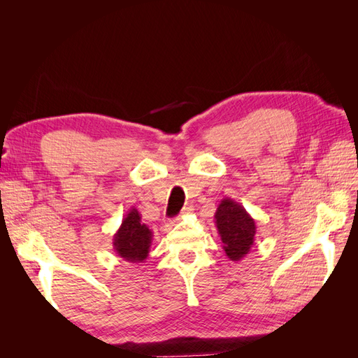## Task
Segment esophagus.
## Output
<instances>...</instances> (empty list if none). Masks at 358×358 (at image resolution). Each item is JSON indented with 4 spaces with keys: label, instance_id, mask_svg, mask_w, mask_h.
<instances>
[{
    "label": "esophagus",
    "instance_id": "1",
    "mask_svg": "<svg viewBox=\"0 0 358 358\" xmlns=\"http://www.w3.org/2000/svg\"><path fill=\"white\" fill-rule=\"evenodd\" d=\"M194 209H192V206H185V208H183L182 209V212H180V216H179V218L178 220H180L182 218V216H185V215H188V213H191Z\"/></svg>",
    "mask_w": 358,
    "mask_h": 358
}]
</instances>
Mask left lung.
Returning <instances> with one entry per match:
<instances>
[{
    "instance_id": "left-lung-1",
    "label": "left lung",
    "mask_w": 358,
    "mask_h": 358,
    "mask_svg": "<svg viewBox=\"0 0 358 358\" xmlns=\"http://www.w3.org/2000/svg\"><path fill=\"white\" fill-rule=\"evenodd\" d=\"M215 225L222 241V249L231 262H241L254 246L255 220L241 203L225 197L215 212Z\"/></svg>"
}]
</instances>
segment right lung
<instances>
[{
  "label": "right lung",
  "instance_id": "add662e5",
  "mask_svg": "<svg viewBox=\"0 0 358 358\" xmlns=\"http://www.w3.org/2000/svg\"><path fill=\"white\" fill-rule=\"evenodd\" d=\"M152 236V230L142 222L138 210L131 208L113 236V249L124 262L143 263L149 255Z\"/></svg>",
  "mask_w": 358,
  "mask_h": 358
}]
</instances>
